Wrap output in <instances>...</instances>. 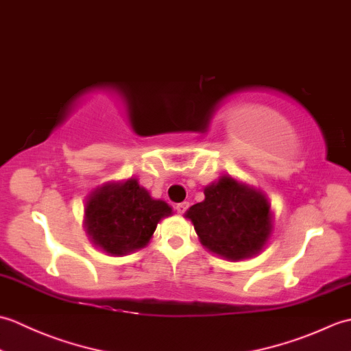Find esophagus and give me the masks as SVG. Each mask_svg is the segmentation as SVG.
Segmentation results:
<instances>
[{
    "mask_svg": "<svg viewBox=\"0 0 351 351\" xmlns=\"http://www.w3.org/2000/svg\"><path fill=\"white\" fill-rule=\"evenodd\" d=\"M187 208H189V202H182V204H178L175 206V210L178 211V214H184L185 211H187Z\"/></svg>",
    "mask_w": 351,
    "mask_h": 351,
    "instance_id": "esophagus-1",
    "label": "esophagus"
}]
</instances>
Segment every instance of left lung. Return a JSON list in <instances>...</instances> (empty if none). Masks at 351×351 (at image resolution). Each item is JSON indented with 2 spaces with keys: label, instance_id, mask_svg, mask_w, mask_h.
<instances>
[{
  "label": "left lung",
  "instance_id": "obj_1",
  "mask_svg": "<svg viewBox=\"0 0 351 351\" xmlns=\"http://www.w3.org/2000/svg\"><path fill=\"white\" fill-rule=\"evenodd\" d=\"M202 202L190 206L200 243L228 261H241L263 252L273 232L271 204L265 193L223 175L206 185Z\"/></svg>",
  "mask_w": 351,
  "mask_h": 351
}]
</instances>
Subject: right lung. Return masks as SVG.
I'll return each instance as SVG.
<instances>
[{
	"instance_id": "obj_1",
	"label": "right lung",
	"mask_w": 351,
	"mask_h": 351,
	"mask_svg": "<svg viewBox=\"0 0 351 351\" xmlns=\"http://www.w3.org/2000/svg\"><path fill=\"white\" fill-rule=\"evenodd\" d=\"M171 208L152 199L137 178L107 182L88 195L83 226L90 241L111 256L143 249Z\"/></svg>"
}]
</instances>
